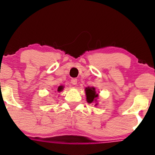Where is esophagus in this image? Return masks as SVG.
<instances>
[{"label": "esophagus", "instance_id": "obj_1", "mask_svg": "<svg viewBox=\"0 0 155 155\" xmlns=\"http://www.w3.org/2000/svg\"><path fill=\"white\" fill-rule=\"evenodd\" d=\"M71 83L73 85H76L77 84V79H76V78H72L71 80Z\"/></svg>", "mask_w": 155, "mask_h": 155}]
</instances>
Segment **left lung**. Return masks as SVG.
I'll list each match as a JSON object with an SVG mask.
<instances>
[{
	"mask_svg": "<svg viewBox=\"0 0 155 155\" xmlns=\"http://www.w3.org/2000/svg\"><path fill=\"white\" fill-rule=\"evenodd\" d=\"M85 94L87 97V101L88 103H92L93 102H97V98L98 97V94L96 92L95 87H87L85 88ZM98 103L95 104L96 106Z\"/></svg>",
	"mask_w": 155,
	"mask_h": 155,
	"instance_id": "obj_1",
	"label": "left lung"
}]
</instances>
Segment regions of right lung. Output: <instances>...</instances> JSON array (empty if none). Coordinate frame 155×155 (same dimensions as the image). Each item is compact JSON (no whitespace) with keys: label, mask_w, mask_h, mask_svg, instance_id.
Returning a JSON list of instances; mask_svg holds the SVG:
<instances>
[{"label":"right lung","mask_w":155,"mask_h":155,"mask_svg":"<svg viewBox=\"0 0 155 155\" xmlns=\"http://www.w3.org/2000/svg\"><path fill=\"white\" fill-rule=\"evenodd\" d=\"M63 90H64V86L61 85V86H59L57 90V91H61Z\"/></svg>","instance_id":"obj_1"}]
</instances>
